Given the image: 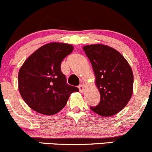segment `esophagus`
<instances>
[{
    "label": "esophagus",
    "instance_id": "34e87169",
    "mask_svg": "<svg viewBox=\"0 0 152 152\" xmlns=\"http://www.w3.org/2000/svg\"><path fill=\"white\" fill-rule=\"evenodd\" d=\"M78 87H79V91L81 92V93L84 92V90H85V87H84V86L82 85H80Z\"/></svg>",
    "mask_w": 152,
    "mask_h": 152
}]
</instances>
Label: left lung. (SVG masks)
Returning <instances> with one entry per match:
<instances>
[{
    "label": "left lung",
    "mask_w": 152,
    "mask_h": 152,
    "mask_svg": "<svg viewBox=\"0 0 152 152\" xmlns=\"http://www.w3.org/2000/svg\"><path fill=\"white\" fill-rule=\"evenodd\" d=\"M86 55L92 64L101 100L91 110L103 117L117 114L132 96V70L123 55L113 48L102 44L85 45Z\"/></svg>",
    "instance_id": "obj_1"
}]
</instances>
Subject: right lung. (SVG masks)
<instances>
[{
    "label": "right lung",
    "mask_w": 152,
    "mask_h": 152,
    "mask_svg": "<svg viewBox=\"0 0 152 152\" xmlns=\"http://www.w3.org/2000/svg\"><path fill=\"white\" fill-rule=\"evenodd\" d=\"M73 46L62 42L42 45L26 59L18 73V89L24 102L37 113L52 115L66 105L79 89L67 85L61 63Z\"/></svg>",
    "instance_id": "right-lung-1"
}]
</instances>
